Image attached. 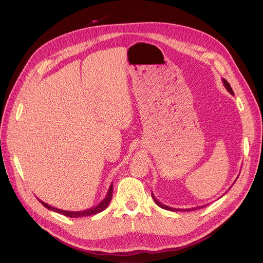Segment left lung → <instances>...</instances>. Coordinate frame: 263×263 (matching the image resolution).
I'll use <instances>...</instances> for the list:
<instances>
[{
    "label": "left lung",
    "instance_id": "left-lung-1",
    "mask_svg": "<svg viewBox=\"0 0 263 263\" xmlns=\"http://www.w3.org/2000/svg\"><path fill=\"white\" fill-rule=\"evenodd\" d=\"M222 83H223V85H224V87H226V89H227V91L230 93V94H232V95H234V93H233V91H232V89H231V86H230V84L228 83V81L226 80V79H222ZM239 176H240V174H239ZM235 181H236V179H235ZM235 181H234V183H235ZM233 183V184H234ZM231 187H232V185H231ZM231 187H230V189H231ZM229 189V190H230ZM228 190V191H229ZM227 193V192H226ZM226 193H224V194H226ZM223 194V195H224ZM222 195V196H223ZM221 196V197H222ZM152 198H153V200H154V201H155V203L158 205V206H160L161 209H165V210H168V211H176V212H178V211H194V210H198V209H202L203 206H205V205H201V206H196V208H192V209H176V208H170V206H168V205H165V204H162L161 202H159L158 201V200L155 198V196H154V194L152 193Z\"/></svg>",
    "mask_w": 263,
    "mask_h": 263
}]
</instances>
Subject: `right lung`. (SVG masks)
I'll use <instances>...</instances> for the list:
<instances>
[{
	"instance_id": "right-lung-1",
	"label": "right lung",
	"mask_w": 263,
	"mask_h": 263,
	"mask_svg": "<svg viewBox=\"0 0 263 263\" xmlns=\"http://www.w3.org/2000/svg\"><path fill=\"white\" fill-rule=\"evenodd\" d=\"M112 184L111 183V185H110V187H109V190H108V193H107V195H106V197L103 199V201L102 202H99L97 205H95V206H93V208H90V209H86V210H84V211H64V210H60V209H57V208H53V206H51V205H49V204H47V203H45L44 201H42V200H40L39 198V201L45 206V208H47L48 210H51V211H53V212H57V213H59V214H63V215H65V216H68V217H84V216H90V215H95V214H97V213H99V212H102V211H104L105 209H107V206H108V204L110 203V201H111V199H112V192H114V189H112Z\"/></svg>"
}]
</instances>
